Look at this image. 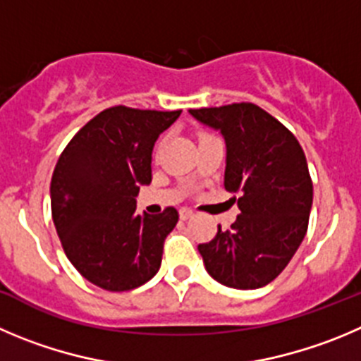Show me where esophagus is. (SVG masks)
Here are the masks:
<instances>
[{
    "label": "esophagus",
    "mask_w": 361,
    "mask_h": 361,
    "mask_svg": "<svg viewBox=\"0 0 361 361\" xmlns=\"http://www.w3.org/2000/svg\"><path fill=\"white\" fill-rule=\"evenodd\" d=\"M192 215H194V212H192L190 208H181V210H180V219H181V221H187V219L192 217Z\"/></svg>",
    "instance_id": "34e87169"
}]
</instances>
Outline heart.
Here are the masks:
<instances>
[{
    "instance_id": "heart-1",
    "label": "heart",
    "mask_w": 361,
    "mask_h": 361,
    "mask_svg": "<svg viewBox=\"0 0 361 361\" xmlns=\"http://www.w3.org/2000/svg\"><path fill=\"white\" fill-rule=\"evenodd\" d=\"M160 146H161V140H160V142H158V146H157V149H160Z\"/></svg>"
}]
</instances>
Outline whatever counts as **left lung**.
<instances>
[{"label":"left lung","instance_id":"1","mask_svg":"<svg viewBox=\"0 0 361 361\" xmlns=\"http://www.w3.org/2000/svg\"><path fill=\"white\" fill-rule=\"evenodd\" d=\"M190 114L226 140L224 188L240 210L230 230L219 226L210 242L197 245L208 274L230 288L265 287L287 267L308 230L313 183L305 151L287 126L255 103Z\"/></svg>","mask_w":361,"mask_h":361}]
</instances>
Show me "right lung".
Masks as SVG:
<instances>
[{
    "label": "right lung",
    "mask_w": 361,
    "mask_h": 361,
    "mask_svg": "<svg viewBox=\"0 0 361 361\" xmlns=\"http://www.w3.org/2000/svg\"><path fill=\"white\" fill-rule=\"evenodd\" d=\"M181 110L110 106L74 135L51 178V215L74 269L96 287L126 292L149 281L161 264L176 208L137 215L140 185L153 178L158 135Z\"/></svg>",
    "instance_id": "obj_1"
}]
</instances>
